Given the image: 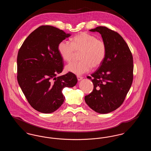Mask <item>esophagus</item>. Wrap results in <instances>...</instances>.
Returning <instances> with one entry per match:
<instances>
[{"instance_id": "1", "label": "esophagus", "mask_w": 151, "mask_h": 151, "mask_svg": "<svg viewBox=\"0 0 151 151\" xmlns=\"http://www.w3.org/2000/svg\"><path fill=\"white\" fill-rule=\"evenodd\" d=\"M77 78H78V81H80L81 80H82L83 79V77L82 76H77Z\"/></svg>"}]
</instances>
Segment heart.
I'll use <instances>...</instances> for the list:
<instances>
[{"label": "heart", "instance_id": "heart-1", "mask_svg": "<svg viewBox=\"0 0 151 151\" xmlns=\"http://www.w3.org/2000/svg\"><path fill=\"white\" fill-rule=\"evenodd\" d=\"M106 45L101 39L86 32H82L71 40V43L62 41L58 46V50L62 58L71 62L80 53L78 62H73L65 67V71L80 75L89 72L92 67H99L106 55Z\"/></svg>", "mask_w": 151, "mask_h": 151}]
</instances>
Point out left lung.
I'll list each match as a JSON object with an SVG mask.
<instances>
[{
    "label": "left lung",
    "mask_w": 151,
    "mask_h": 151,
    "mask_svg": "<svg viewBox=\"0 0 151 151\" xmlns=\"http://www.w3.org/2000/svg\"><path fill=\"white\" fill-rule=\"evenodd\" d=\"M99 32L106 45L104 61L91 76L93 90L84 99L86 104L100 114L120 107L133 81V57L129 46L119 33L105 27L89 30Z\"/></svg>",
    "instance_id": "1"
}]
</instances>
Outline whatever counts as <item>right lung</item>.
<instances>
[{
	"label": "right lung",
	"instance_id": "right-lung-1",
	"mask_svg": "<svg viewBox=\"0 0 151 151\" xmlns=\"http://www.w3.org/2000/svg\"><path fill=\"white\" fill-rule=\"evenodd\" d=\"M70 36L52 26L42 25L29 35L19 50L18 83L30 106L39 112L57 110L65 101L63 89L78 82L72 72L56 76L64 67L58 44Z\"/></svg>",
	"mask_w": 151,
	"mask_h": 151
}]
</instances>
